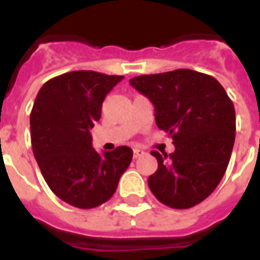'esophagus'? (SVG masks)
<instances>
[{
    "mask_svg": "<svg viewBox=\"0 0 260 260\" xmlns=\"http://www.w3.org/2000/svg\"><path fill=\"white\" fill-rule=\"evenodd\" d=\"M143 154H145V152H143V150H141V149H134V157L135 158L142 157Z\"/></svg>",
    "mask_w": 260,
    "mask_h": 260,
    "instance_id": "obj_1",
    "label": "esophagus"
}]
</instances>
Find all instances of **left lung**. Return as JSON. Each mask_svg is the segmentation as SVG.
Returning a JSON list of instances; mask_svg holds the SVG:
<instances>
[{
	"instance_id": "8db88e82",
	"label": "left lung",
	"mask_w": 260,
	"mask_h": 260,
	"mask_svg": "<svg viewBox=\"0 0 260 260\" xmlns=\"http://www.w3.org/2000/svg\"><path fill=\"white\" fill-rule=\"evenodd\" d=\"M132 87L154 106L156 125L173 138L175 150L160 154L147 180L166 206L189 209L210 195L223 178L235 141V110L213 76L191 69L141 75Z\"/></svg>"
}]
</instances>
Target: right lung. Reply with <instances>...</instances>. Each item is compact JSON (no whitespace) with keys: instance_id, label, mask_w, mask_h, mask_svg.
I'll use <instances>...</instances> for the list:
<instances>
[{"instance_id":"1","label":"right lung","mask_w":260,"mask_h":260,"mask_svg":"<svg viewBox=\"0 0 260 260\" xmlns=\"http://www.w3.org/2000/svg\"><path fill=\"white\" fill-rule=\"evenodd\" d=\"M124 79L118 75L74 71L46 82L30 113L31 149L50 189L79 209L107 202L132 160V149L97 153L90 129L104 99Z\"/></svg>"}]
</instances>
